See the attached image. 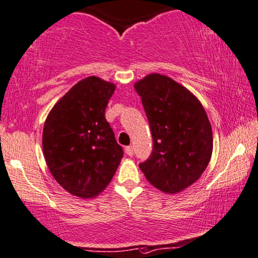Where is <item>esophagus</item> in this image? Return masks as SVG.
Here are the masks:
<instances>
[{
	"label": "esophagus",
	"mask_w": 258,
	"mask_h": 258,
	"mask_svg": "<svg viewBox=\"0 0 258 258\" xmlns=\"http://www.w3.org/2000/svg\"><path fill=\"white\" fill-rule=\"evenodd\" d=\"M125 152H126L127 156H130V157H132L133 153H135V151H133L132 146H126V148H125Z\"/></svg>",
	"instance_id": "34e87169"
}]
</instances>
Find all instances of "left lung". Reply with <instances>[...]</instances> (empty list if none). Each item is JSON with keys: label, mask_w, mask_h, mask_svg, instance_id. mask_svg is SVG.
<instances>
[{"label": "left lung", "mask_w": 258, "mask_h": 258, "mask_svg": "<svg viewBox=\"0 0 258 258\" xmlns=\"http://www.w3.org/2000/svg\"><path fill=\"white\" fill-rule=\"evenodd\" d=\"M153 139L152 153L140 163L158 190L176 194L197 182L211 161L212 126L198 97L172 78L150 74L135 83Z\"/></svg>", "instance_id": "left-lung-1"}]
</instances>
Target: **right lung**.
I'll return each mask as SVG.
<instances>
[{
  "label": "right lung",
  "mask_w": 258,
  "mask_h": 258,
  "mask_svg": "<svg viewBox=\"0 0 258 258\" xmlns=\"http://www.w3.org/2000/svg\"><path fill=\"white\" fill-rule=\"evenodd\" d=\"M115 84L90 76L77 82L48 113L42 151L65 190L95 198L112 181L123 152L105 116Z\"/></svg>",
  "instance_id": "add662e5"
}]
</instances>
